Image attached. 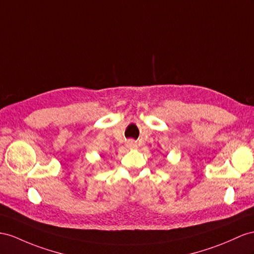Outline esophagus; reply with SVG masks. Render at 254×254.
<instances>
[{"mask_svg":"<svg viewBox=\"0 0 254 254\" xmlns=\"http://www.w3.org/2000/svg\"><path fill=\"white\" fill-rule=\"evenodd\" d=\"M127 147L128 149H136L137 148V144H136V141H134L133 139H129L127 141Z\"/></svg>","mask_w":254,"mask_h":254,"instance_id":"1","label":"esophagus"}]
</instances>
